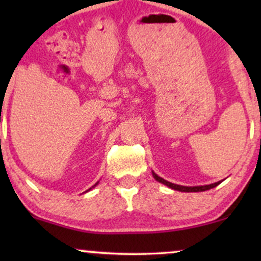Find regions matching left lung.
<instances>
[{"mask_svg":"<svg viewBox=\"0 0 261 261\" xmlns=\"http://www.w3.org/2000/svg\"><path fill=\"white\" fill-rule=\"evenodd\" d=\"M152 175H153V178L157 181H160V182H162V184L167 185V187L174 189V190L182 191V193H199V191H206V190H210V189L217 187V185L221 182V181H217V182H214V184H210V185H200V187H182V185L173 184V182L164 180L163 178L158 176L154 172H152Z\"/></svg>","mask_w":261,"mask_h":261,"instance_id":"1","label":"left lung"}]
</instances>
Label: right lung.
I'll return each mask as SVG.
<instances>
[{"label":"right lung","mask_w":261,"mask_h":261,"mask_svg":"<svg viewBox=\"0 0 261 261\" xmlns=\"http://www.w3.org/2000/svg\"><path fill=\"white\" fill-rule=\"evenodd\" d=\"M97 184H98V182H97ZM97 184H95V185H97ZM95 185H94V187H95ZM94 187H92V188H94ZM92 188H91V189H92ZM91 189H89V190H91Z\"/></svg>","instance_id":"1"}]
</instances>
